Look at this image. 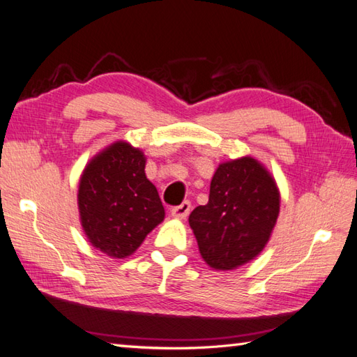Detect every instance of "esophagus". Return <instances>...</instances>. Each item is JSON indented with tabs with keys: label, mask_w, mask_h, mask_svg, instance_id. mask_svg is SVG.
Instances as JSON below:
<instances>
[{
	"label": "esophagus",
	"mask_w": 357,
	"mask_h": 357,
	"mask_svg": "<svg viewBox=\"0 0 357 357\" xmlns=\"http://www.w3.org/2000/svg\"><path fill=\"white\" fill-rule=\"evenodd\" d=\"M189 211H191V203L183 202L178 206H174L171 213H172V217H176V218H186Z\"/></svg>",
	"instance_id": "obj_1"
}]
</instances>
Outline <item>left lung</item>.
I'll return each mask as SVG.
<instances>
[{"label":"left lung","mask_w":357,"mask_h":357,"mask_svg":"<svg viewBox=\"0 0 357 357\" xmlns=\"http://www.w3.org/2000/svg\"><path fill=\"white\" fill-rule=\"evenodd\" d=\"M280 213V192L255 158L221 163L211 181L209 202L189 215L203 259L231 271L264 249Z\"/></svg>","instance_id":"obj_1"}]
</instances>
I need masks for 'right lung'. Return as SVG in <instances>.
Listing matches in <instances>:
<instances>
[{"label": "right lung", "instance_id": "obj_1", "mask_svg": "<svg viewBox=\"0 0 357 357\" xmlns=\"http://www.w3.org/2000/svg\"><path fill=\"white\" fill-rule=\"evenodd\" d=\"M77 204L90 243L114 258L131 255L165 218L157 189L145 176L144 154L125 142H116L89 163Z\"/></svg>", "mask_w": 357, "mask_h": 357}]
</instances>
